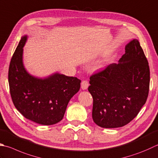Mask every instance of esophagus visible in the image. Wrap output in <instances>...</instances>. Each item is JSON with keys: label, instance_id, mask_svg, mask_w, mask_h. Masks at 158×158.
<instances>
[{"label": "esophagus", "instance_id": "obj_1", "mask_svg": "<svg viewBox=\"0 0 158 158\" xmlns=\"http://www.w3.org/2000/svg\"><path fill=\"white\" fill-rule=\"evenodd\" d=\"M88 85H89V83H88V81H85V80H84V81H83L81 82V88H82V89H83V90L88 89Z\"/></svg>", "mask_w": 158, "mask_h": 158}]
</instances>
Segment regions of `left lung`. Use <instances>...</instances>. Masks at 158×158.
I'll list each match as a JSON object with an SVG mask.
<instances>
[{
	"label": "left lung",
	"instance_id": "left-lung-1",
	"mask_svg": "<svg viewBox=\"0 0 158 158\" xmlns=\"http://www.w3.org/2000/svg\"><path fill=\"white\" fill-rule=\"evenodd\" d=\"M89 79L96 124L103 128L128 124L146 103L149 90V63L138 40L125 46L118 64H110Z\"/></svg>",
	"mask_w": 158,
	"mask_h": 158
}]
</instances>
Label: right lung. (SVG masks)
Wrapping results in <instances>:
<instances>
[{
    "mask_svg": "<svg viewBox=\"0 0 158 158\" xmlns=\"http://www.w3.org/2000/svg\"><path fill=\"white\" fill-rule=\"evenodd\" d=\"M28 36H22L9 68L8 81L12 101L19 112L43 125L62 120L70 98L78 92L81 80L55 73L44 78L33 76L23 64V47Z\"/></svg>",
    "mask_w": 158,
    "mask_h": 158,
    "instance_id": "right-lung-1",
    "label": "right lung"
}]
</instances>
